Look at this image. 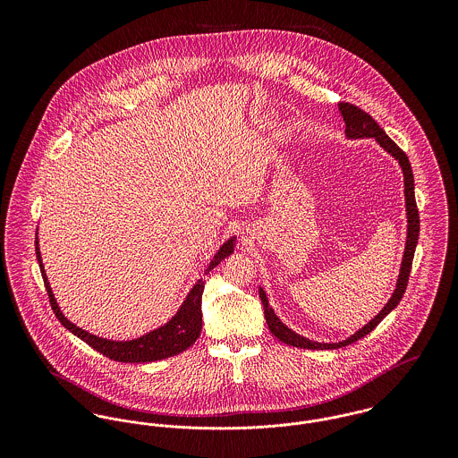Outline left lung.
<instances>
[{
    "label": "left lung",
    "mask_w": 458,
    "mask_h": 458,
    "mask_svg": "<svg viewBox=\"0 0 458 458\" xmlns=\"http://www.w3.org/2000/svg\"><path fill=\"white\" fill-rule=\"evenodd\" d=\"M338 109L342 113V118L345 122V133L351 139H358V137H374L388 153H392L393 157L398 160L402 171H403V185H405V206H407V243H405V252H403V259L400 266V275H398V282H396V289L393 293L390 301L386 303V307L367 325L361 327L358 333H354L352 336H349L344 342L338 344H319V342H312L305 336H300L298 333L291 331L289 327H284V323H280V319L275 316L273 309L267 303V298L264 294V291H259V298H261L262 307H264V318L269 331L284 344L293 345V347H301V349H338V347H345L356 340H360L361 336L369 335L374 327H377L393 309L400 303L405 289H407V282H409V275H411V266L414 259V250H416V243H418V236H420V215H418V206H416V199H414V176H412V169L409 164L407 155L393 142L392 139L386 135V131H383L377 122L365 113L363 109H360L354 104L349 102H340Z\"/></svg>",
    "instance_id": "left-lung-1"
}]
</instances>
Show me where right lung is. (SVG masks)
Returning a JSON list of instances; mask_svg holds the SVG:
<instances>
[{"label":"right lung","mask_w":458,"mask_h":458,"mask_svg":"<svg viewBox=\"0 0 458 458\" xmlns=\"http://www.w3.org/2000/svg\"><path fill=\"white\" fill-rule=\"evenodd\" d=\"M35 250H37V259L40 264V273L44 278V285L47 289V296H49V303L58 318V321L64 327L72 331L73 335H77L81 340H84L88 345H91L95 351H98L100 354L114 360V361H122V363H148V361H157V360H164L174 354H180L182 351L189 349L200 335V327H202V314H200V300H202V291H204V280L200 278L196 285L192 287V291L189 293L187 300L183 301L182 309L178 310V314L162 327L146 333L144 336H139L135 340H127V342H113L107 338H100L97 335H91L79 327H75L73 323H70L65 316L62 314L55 294L51 291V285L47 282L44 266H42V256L38 250V240H35ZM234 250V240H227L220 250L216 252V256L213 258V261L208 264L206 273H209L216 264H220L222 259H225L227 256H231Z\"/></svg>","instance_id":"1"}]
</instances>
